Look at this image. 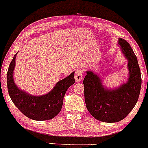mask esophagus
Listing matches in <instances>:
<instances>
[{"mask_svg": "<svg viewBox=\"0 0 148 148\" xmlns=\"http://www.w3.org/2000/svg\"><path fill=\"white\" fill-rule=\"evenodd\" d=\"M82 70L79 69L76 71L75 75V79L76 82H80L83 78V75H82Z\"/></svg>", "mask_w": 148, "mask_h": 148, "instance_id": "obj_1", "label": "esophagus"}]
</instances>
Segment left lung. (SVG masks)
I'll list each match as a JSON object with an SVG mask.
<instances>
[{
	"instance_id": "8db88e82",
	"label": "left lung",
	"mask_w": 148,
	"mask_h": 148,
	"mask_svg": "<svg viewBox=\"0 0 148 148\" xmlns=\"http://www.w3.org/2000/svg\"><path fill=\"white\" fill-rule=\"evenodd\" d=\"M118 45L128 60L129 77L114 89L104 87L99 75L87 71L84 77V100L88 111L94 118L104 122H117L125 118L138 99L141 87L140 70L130 45L122 38Z\"/></svg>"
}]
</instances>
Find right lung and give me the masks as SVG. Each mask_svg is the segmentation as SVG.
Segmentation results:
<instances>
[{"label": "right lung", "instance_id": "add662e5", "mask_svg": "<svg viewBox=\"0 0 148 148\" xmlns=\"http://www.w3.org/2000/svg\"><path fill=\"white\" fill-rule=\"evenodd\" d=\"M16 54L10 64L7 73L8 90L11 100L16 108L30 119L44 121L54 118L61 110L66 91L75 83V72L59 81L46 94L33 96L19 89L14 81L13 72Z\"/></svg>", "mask_w": 148, "mask_h": 148}]
</instances>
